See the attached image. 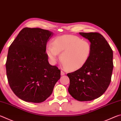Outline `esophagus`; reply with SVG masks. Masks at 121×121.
<instances>
[{"label": "esophagus", "instance_id": "obj_1", "mask_svg": "<svg viewBox=\"0 0 121 121\" xmlns=\"http://www.w3.org/2000/svg\"><path fill=\"white\" fill-rule=\"evenodd\" d=\"M65 75V73L63 72V71H61V75L63 76V75Z\"/></svg>", "mask_w": 121, "mask_h": 121}]
</instances>
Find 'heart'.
<instances>
[{
	"label": "heart",
	"instance_id": "heart-1",
	"mask_svg": "<svg viewBox=\"0 0 121 121\" xmlns=\"http://www.w3.org/2000/svg\"><path fill=\"white\" fill-rule=\"evenodd\" d=\"M52 46H47L45 53L53 63H56L58 54L60 60L68 70L81 69L89 60L91 53V45L89 41L81 39L73 35L58 36L53 40Z\"/></svg>",
	"mask_w": 121,
	"mask_h": 121
}]
</instances>
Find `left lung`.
Segmentation results:
<instances>
[{
    "label": "left lung",
    "instance_id": "1",
    "mask_svg": "<svg viewBox=\"0 0 121 121\" xmlns=\"http://www.w3.org/2000/svg\"><path fill=\"white\" fill-rule=\"evenodd\" d=\"M79 34L89 40L91 53L83 67L67 74L70 79L68 92L78 101H91L103 95L109 85L113 69V52L101 34Z\"/></svg>",
    "mask_w": 121,
    "mask_h": 121
}]
</instances>
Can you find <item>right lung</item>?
<instances>
[{
  "label": "right lung",
  "instance_id": "add662e5",
  "mask_svg": "<svg viewBox=\"0 0 121 121\" xmlns=\"http://www.w3.org/2000/svg\"><path fill=\"white\" fill-rule=\"evenodd\" d=\"M53 34L40 28H24L9 46L6 63L8 82L23 101H44L60 78V70L49 63L45 53Z\"/></svg>",
  "mask_w": 121,
  "mask_h": 121
}]
</instances>
